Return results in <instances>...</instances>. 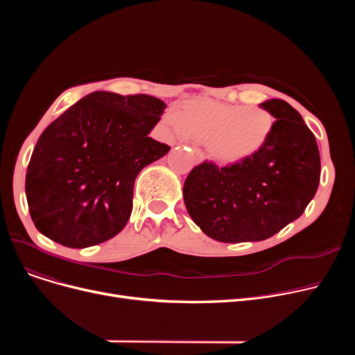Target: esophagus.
<instances>
[{"label": "esophagus", "mask_w": 355, "mask_h": 355, "mask_svg": "<svg viewBox=\"0 0 355 355\" xmlns=\"http://www.w3.org/2000/svg\"><path fill=\"white\" fill-rule=\"evenodd\" d=\"M191 154H193V158H194L196 164L202 162L204 155H202V153H201V149H198V148H193V149H191Z\"/></svg>", "instance_id": "1"}]
</instances>
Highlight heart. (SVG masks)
Listing matches in <instances>:
<instances>
[{"label": "heart", "mask_w": 355, "mask_h": 355, "mask_svg": "<svg viewBox=\"0 0 355 355\" xmlns=\"http://www.w3.org/2000/svg\"><path fill=\"white\" fill-rule=\"evenodd\" d=\"M164 123L173 137L204 139L211 159L230 165L262 151L273 134L276 119L262 106L194 99L178 109H168Z\"/></svg>", "instance_id": "b5f03b06"}]
</instances>
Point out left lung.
<instances>
[{
	"label": "left lung",
	"mask_w": 355,
	"mask_h": 355,
	"mask_svg": "<svg viewBox=\"0 0 355 355\" xmlns=\"http://www.w3.org/2000/svg\"><path fill=\"white\" fill-rule=\"evenodd\" d=\"M260 106L276 119L262 151L221 168L204 161L184 182L190 217L223 243L272 237L305 211L318 190L320 149L300 112L282 99Z\"/></svg>",
	"instance_id": "1"
}]
</instances>
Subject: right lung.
I'll return each mask as SVG.
<instances>
[{
    "label": "right lung",
    "mask_w": 355,
    "mask_h": 355,
    "mask_svg": "<svg viewBox=\"0 0 355 355\" xmlns=\"http://www.w3.org/2000/svg\"><path fill=\"white\" fill-rule=\"evenodd\" d=\"M164 109L154 96L93 92L53 121L26 174L37 230L73 249L116 236L132 213L137 175L170 151L148 137Z\"/></svg>",
    "instance_id": "right-lung-1"
}]
</instances>
